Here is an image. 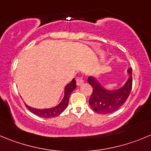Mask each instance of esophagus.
I'll return each instance as SVG.
<instances>
[{
    "mask_svg": "<svg viewBox=\"0 0 151 151\" xmlns=\"http://www.w3.org/2000/svg\"><path fill=\"white\" fill-rule=\"evenodd\" d=\"M84 80H83L82 78H77L76 80V83H77V85L78 86H81L83 84H84Z\"/></svg>",
    "mask_w": 151,
    "mask_h": 151,
    "instance_id": "esophagus-1",
    "label": "esophagus"
}]
</instances>
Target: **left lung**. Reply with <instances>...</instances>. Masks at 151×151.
Returning <instances> with one entry per match:
<instances>
[{
	"label": "left lung",
	"mask_w": 151,
	"mask_h": 151,
	"mask_svg": "<svg viewBox=\"0 0 151 151\" xmlns=\"http://www.w3.org/2000/svg\"><path fill=\"white\" fill-rule=\"evenodd\" d=\"M129 76L122 87L115 90H108L100 84L93 76L87 79L93 87V93L89 100V104L94 111L100 114H107L120 108L128 98L132 89V68L127 70Z\"/></svg>",
	"instance_id": "8db88e82"
}]
</instances>
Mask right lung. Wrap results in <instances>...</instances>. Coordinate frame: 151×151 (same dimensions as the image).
Instances as JSON below:
<instances>
[{
	"instance_id": "obj_1",
	"label": "right lung",
	"mask_w": 151,
	"mask_h": 151,
	"mask_svg": "<svg viewBox=\"0 0 151 151\" xmlns=\"http://www.w3.org/2000/svg\"><path fill=\"white\" fill-rule=\"evenodd\" d=\"M76 88V81L75 78H73L72 81L64 87V97L61 102L56 106L50 108H44V109H38L35 107H32L29 106L28 104H25L27 109L32 112V113L35 114L36 116H40L43 118H54L55 116H58L64 112V110L67 108L69 103V99L72 92Z\"/></svg>"
}]
</instances>
